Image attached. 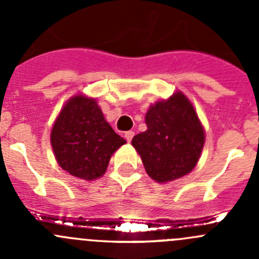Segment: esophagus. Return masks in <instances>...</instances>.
<instances>
[{
    "mask_svg": "<svg viewBox=\"0 0 259 259\" xmlns=\"http://www.w3.org/2000/svg\"><path fill=\"white\" fill-rule=\"evenodd\" d=\"M125 139L127 140V142H132V139L134 138V132H132V130H129V132H125Z\"/></svg>",
    "mask_w": 259,
    "mask_h": 259,
    "instance_id": "obj_1",
    "label": "esophagus"
}]
</instances>
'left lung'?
<instances>
[{
  "label": "left lung",
  "instance_id": "8db88e82",
  "mask_svg": "<svg viewBox=\"0 0 259 259\" xmlns=\"http://www.w3.org/2000/svg\"><path fill=\"white\" fill-rule=\"evenodd\" d=\"M148 130L132 144L145 170L159 183L184 177L197 164L204 145V130L190 101L182 93L151 106L145 115Z\"/></svg>",
  "mask_w": 259,
  "mask_h": 259
}]
</instances>
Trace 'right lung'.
Segmentation results:
<instances>
[{
  "instance_id": "add662e5",
  "label": "right lung",
  "mask_w": 259,
  "mask_h": 259,
  "mask_svg": "<svg viewBox=\"0 0 259 259\" xmlns=\"http://www.w3.org/2000/svg\"><path fill=\"white\" fill-rule=\"evenodd\" d=\"M125 140L106 122L94 99L77 95L67 101L51 132L57 163L77 178H100Z\"/></svg>"
}]
</instances>
